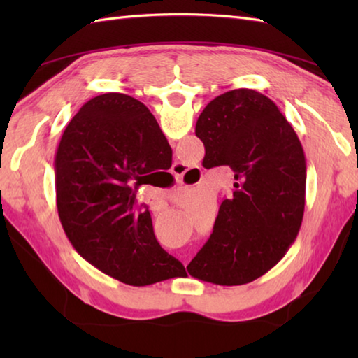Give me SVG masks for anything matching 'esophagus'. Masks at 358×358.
Returning a JSON list of instances; mask_svg holds the SVG:
<instances>
[{"label":"esophagus","mask_w":358,"mask_h":358,"mask_svg":"<svg viewBox=\"0 0 358 358\" xmlns=\"http://www.w3.org/2000/svg\"><path fill=\"white\" fill-rule=\"evenodd\" d=\"M185 172H187V169H186L183 164H180V162H175L173 167H172V175H175V178L178 180V183H181V181H183ZM155 205H156V203H155ZM159 208H161V207H159V205H157V210H159Z\"/></svg>","instance_id":"obj_1"}]
</instances>
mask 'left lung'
Segmentation results:
<instances>
[{
	"label": "left lung",
	"instance_id": "left-lung-1",
	"mask_svg": "<svg viewBox=\"0 0 358 358\" xmlns=\"http://www.w3.org/2000/svg\"><path fill=\"white\" fill-rule=\"evenodd\" d=\"M196 136L205 145L203 167L229 166L235 189L187 273L220 286L251 282L273 268L299 235L306 191L303 147L275 102L248 88L210 101Z\"/></svg>",
	"mask_w": 358,
	"mask_h": 358
}]
</instances>
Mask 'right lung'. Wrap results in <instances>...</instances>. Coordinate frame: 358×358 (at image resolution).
Listing matches in <instances>:
<instances>
[{
  "instance_id": "add662e5",
  "label": "right lung",
  "mask_w": 358,
  "mask_h": 358,
  "mask_svg": "<svg viewBox=\"0 0 358 358\" xmlns=\"http://www.w3.org/2000/svg\"><path fill=\"white\" fill-rule=\"evenodd\" d=\"M172 166V148L141 101L106 93L69 121L55 156L57 207L80 256L129 286L178 276L183 264L157 243L137 186Z\"/></svg>"
}]
</instances>
